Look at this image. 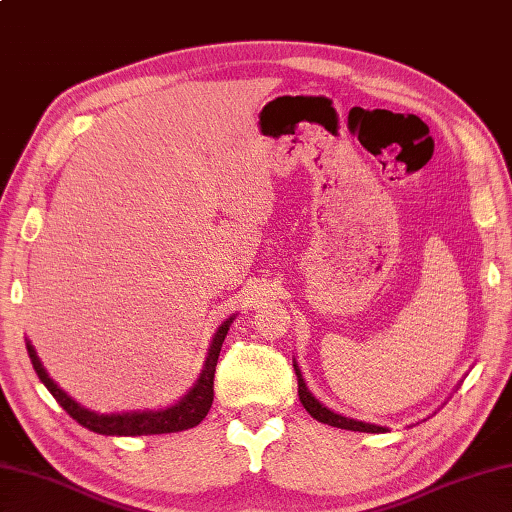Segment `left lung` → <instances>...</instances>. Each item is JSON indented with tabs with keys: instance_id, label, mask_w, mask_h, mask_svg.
I'll use <instances>...</instances> for the list:
<instances>
[{
	"instance_id": "left-lung-1",
	"label": "left lung",
	"mask_w": 512,
	"mask_h": 512,
	"mask_svg": "<svg viewBox=\"0 0 512 512\" xmlns=\"http://www.w3.org/2000/svg\"><path fill=\"white\" fill-rule=\"evenodd\" d=\"M295 367V376H297V393H299V402L304 404V408L308 410L310 417H315L317 421L321 423H328V426H334V428H341V430H354V432H386V428L382 426H376V423H365V421H356V419H350V417H343L339 413H334V410L323 406L319 400H315V395L308 391V386L302 378V371H299L297 363H293Z\"/></svg>"
}]
</instances>
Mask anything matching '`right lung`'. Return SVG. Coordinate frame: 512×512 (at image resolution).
<instances>
[{"mask_svg": "<svg viewBox=\"0 0 512 512\" xmlns=\"http://www.w3.org/2000/svg\"><path fill=\"white\" fill-rule=\"evenodd\" d=\"M234 317L226 319L215 332V339L210 343L208 358L204 363L202 373H199L197 382L191 386V391L186 393L178 404L160 408V410H143V413H121V415H99L95 410H89L80 406L76 400L60 389V386L49 378V373L41 365L39 356H36L32 343L28 341V354L32 360V367L36 371V376L47 386V391L56 397V402L67 410V413L76 419L80 426L89 428L91 432L97 434H110V436H141V434H167V432H180V430H189L195 428L197 423H202L204 417L208 415L210 406H213V386H215V367L219 360V352L223 339L230 330V323Z\"/></svg>", "mask_w": 512, "mask_h": 512, "instance_id": "right-lung-1", "label": "right lung"}]
</instances>
